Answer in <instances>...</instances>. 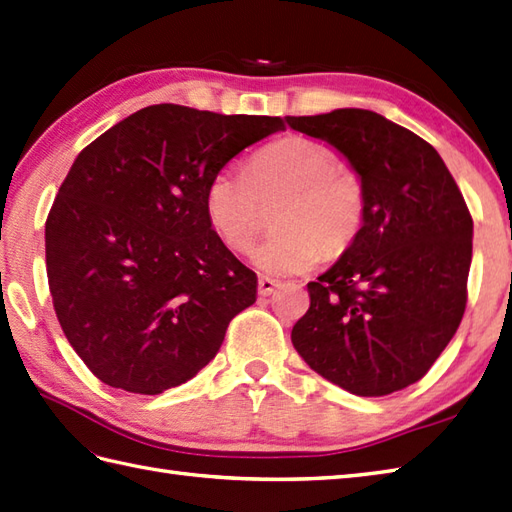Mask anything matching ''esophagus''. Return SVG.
<instances>
[{
    "label": "esophagus",
    "mask_w": 512,
    "mask_h": 512,
    "mask_svg": "<svg viewBox=\"0 0 512 512\" xmlns=\"http://www.w3.org/2000/svg\"><path fill=\"white\" fill-rule=\"evenodd\" d=\"M275 288H277V281L275 279H270V277H261L259 279V294L261 296H270L272 292H275Z\"/></svg>",
    "instance_id": "esophagus-1"
}]
</instances>
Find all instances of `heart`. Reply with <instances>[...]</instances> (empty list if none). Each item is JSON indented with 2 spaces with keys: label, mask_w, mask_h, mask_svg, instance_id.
<instances>
[{
  "label": "heart",
  "mask_w": 512,
  "mask_h": 512,
  "mask_svg": "<svg viewBox=\"0 0 512 512\" xmlns=\"http://www.w3.org/2000/svg\"><path fill=\"white\" fill-rule=\"evenodd\" d=\"M279 227L264 237L253 261L268 275H299L327 253H340L364 220V185L336 152L307 137H285L261 148L248 170L224 165L205 187V216L220 242L246 253L261 229L264 207Z\"/></svg>",
  "instance_id": "obj_1"
}]
</instances>
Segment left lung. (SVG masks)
<instances>
[{"mask_svg":"<svg viewBox=\"0 0 512 512\" xmlns=\"http://www.w3.org/2000/svg\"><path fill=\"white\" fill-rule=\"evenodd\" d=\"M340 150L364 185V220L325 275L292 344L318 375L360 397L408 388L454 338L467 305L473 220L425 139L364 109L285 117Z\"/></svg>","mask_w":512,"mask_h":512,"instance_id":"8db88e82","label":"left lung"}]
</instances>
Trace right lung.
<instances>
[{
    "instance_id": "obj_1",
    "label": "right lung",
    "mask_w": 512,
    "mask_h": 512,
    "mask_svg": "<svg viewBox=\"0 0 512 512\" xmlns=\"http://www.w3.org/2000/svg\"><path fill=\"white\" fill-rule=\"evenodd\" d=\"M283 128L152 104L78 154L45 222V264L63 334L100 382L159 395L216 358L257 277L209 227L205 187Z\"/></svg>"
}]
</instances>
